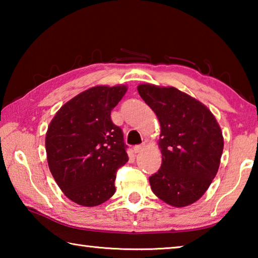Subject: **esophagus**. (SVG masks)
<instances>
[{
  "label": "esophagus",
  "mask_w": 258,
  "mask_h": 258,
  "mask_svg": "<svg viewBox=\"0 0 258 258\" xmlns=\"http://www.w3.org/2000/svg\"><path fill=\"white\" fill-rule=\"evenodd\" d=\"M145 148H146L145 145H139V146H135L133 150H134L135 154H139V152H141V151L145 150Z\"/></svg>",
  "instance_id": "1"
}]
</instances>
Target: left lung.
I'll return each instance as SVG.
<instances>
[{"label": "left lung", "instance_id": "obj_1", "mask_svg": "<svg viewBox=\"0 0 258 258\" xmlns=\"http://www.w3.org/2000/svg\"><path fill=\"white\" fill-rule=\"evenodd\" d=\"M138 91L160 124L163 161L149 177L151 190L173 207L189 206L203 197L220 167V125L204 103L175 87L140 84Z\"/></svg>", "mask_w": 258, "mask_h": 258}]
</instances>
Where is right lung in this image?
<instances>
[{"label":"right lung","mask_w":258,"mask_h":258,"mask_svg":"<svg viewBox=\"0 0 258 258\" xmlns=\"http://www.w3.org/2000/svg\"><path fill=\"white\" fill-rule=\"evenodd\" d=\"M126 91V85L91 87L64 103L47 127L52 176L81 206L94 207L112 197L117 169L128 160L123 132L110 118Z\"/></svg>","instance_id":"add662e5"}]
</instances>
